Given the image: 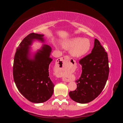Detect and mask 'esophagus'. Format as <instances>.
<instances>
[{
    "instance_id": "obj_1",
    "label": "esophagus",
    "mask_w": 123,
    "mask_h": 123,
    "mask_svg": "<svg viewBox=\"0 0 123 123\" xmlns=\"http://www.w3.org/2000/svg\"><path fill=\"white\" fill-rule=\"evenodd\" d=\"M70 59V57H68V56H66L60 58V63L62 67L64 68V67H68V63H69ZM63 81H69V80H67V79H63Z\"/></svg>"
}]
</instances>
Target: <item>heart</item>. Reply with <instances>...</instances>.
I'll return each instance as SVG.
<instances>
[{"label": "heart", "instance_id": "b5f03b06", "mask_svg": "<svg viewBox=\"0 0 123 123\" xmlns=\"http://www.w3.org/2000/svg\"><path fill=\"white\" fill-rule=\"evenodd\" d=\"M63 46L72 48L70 53L75 57H81L85 55L89 51L91 43L88 39L81 37H74L63 43Z\"/></svg>", "mask_w": 123, "mask_h": 123}]
</instances>
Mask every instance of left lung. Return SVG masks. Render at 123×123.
<instances>
[{"instance_id":"1","label":"left lung","mask_w":123,"mask_h":123,"mask_svg":"<svg viewBox=\"0 0 123 123\" xmlns=\"http://www.w3.org/2000/svg\"><path fill=\"white\" fill-rule=\"evenodd\" d=\"M82 66L81 76L75 82L77 88L69 95L73 100L80 104L93 101L100 94L109 77L107 53L95 38L91 53L79 61Z\"/></svg>"}]
</instances>
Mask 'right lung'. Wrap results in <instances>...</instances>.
<instances>
[{
    "instance_id": "obj_1",
    "label": "right lung",
    "mask_w": 123,
    "mask_h": 123,
    "mask_svg": "<svg viewBox=\"0 0 123 123\" xmlns=\"http://www.w3.org/2000/svg\"><path fill=\"white\" fill-rule=\"evenodd\" d=\"M43 35L31 33L25 37L16 50L14 57V81L20 93L32 103L47 101L54 92L55 85L49 76V67L53 59L50 57L51 48L43 44L41 49L30 57V50L35 39L43 42Z\"/></svg>"
}]
</instances>
